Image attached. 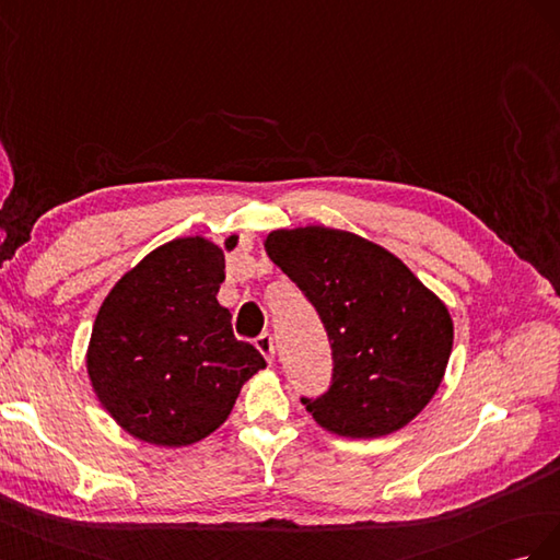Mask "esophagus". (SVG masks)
Wrapping results in <instances>:
<instances>
[{"mask_svg": "<svg viewBox=\"0 0 560 560\" xmlns=\"http://www.w3.org/2000/svg\"><path fill=\"white\" fill-rule=\"evenodd\" d=\"M255 347L260 349V354L271 363L275 361V340H271V335L269 332H262L258 340H255Z\"/></svg>", "mask_w": 560, "mask_h": 560, "instance_id": "obj_1", "label": "esophagus"}]
</instances>
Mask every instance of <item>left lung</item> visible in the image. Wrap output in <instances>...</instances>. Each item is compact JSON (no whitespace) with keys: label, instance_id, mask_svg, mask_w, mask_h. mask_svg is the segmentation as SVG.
<instances>
[{"label":"left lung","instance_id":"8db88e82","mask_svg":"<svg viewBox=\"0 0 560 560\" xmlns=\"http://www.w3.org/2000/svg\"><path fill=\"white\" fill-rule=\"evenodd\" d=\"M265 248L318 312L332 349L324 394L300 401L324 429L377 439L436 394L453 349L443 302L382 246L342 230H277Z\"/></svg>","mask_w":560,"mask_h":560}]
</instances>
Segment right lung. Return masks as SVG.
<instances>
[{
  "mask_svg": "<svg viewBox=\"0 0 560 560\" xmlns=\"http://www.w3.org/2000/svg\"><path fill=\"white\" fill-rule=\"evenodd\" d=\"M236 246L230 236L225 248ZM225 255L201 236L175 238L124 275L95 316L86 354L91 385L131 436L178 448L206 439L265 369L236 340L218 302Z\"/></svg>",
  "mask_w": 560,
  "mask_h": 560,
  "instance_id": "add662e5",
  "label": "right lung"
}]
</instances>
